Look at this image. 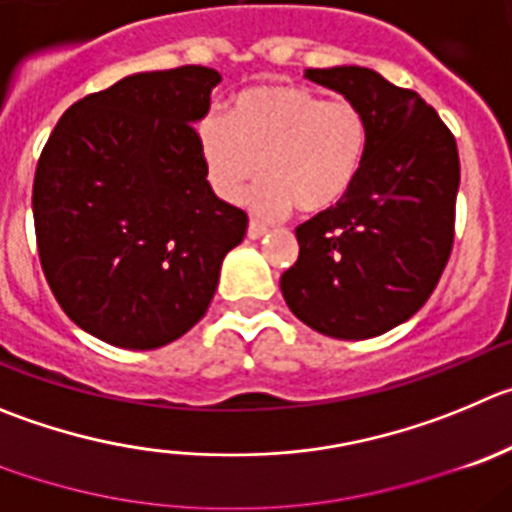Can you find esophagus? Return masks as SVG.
<instances>
[{
  "instance_id": "esophagus-1",
  "label": "esophagus",
  "mask_w": 512,
  "mask_h": 512,
  "mask_svg": "<svg viewBox=\"0 0 512 512\" xmlns=\"http://www.w3.org/2000/svg\"><path fill=\"white\" fill-rule=\"evenodd\" d=\"M265 234H267L265 224H260V222H255V219H252L250 227H247V237H250V240H260V237H265Z\"/></svg>"
}]
</instances>
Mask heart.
I'll return each mask as SVG.
<instances>
[{"label":"heart","mask_w":512,"mask_h":512,"mask_svg":"<svg viewBox=\"0 0 512 512\" xmlns=\"http://www.w3.org/2000/svg\"><path fill=\"white\" fill-rule=\"evenodd\" d=\"M197 136L217 197L240 202L262 169L247 204L260 219H278L295 204L315 214L346 197L364 166L369 126L351 100L267 85L237 95L229 116L207 113Z\"/></svg>","instance_id":"obj_1"}]
</instances>
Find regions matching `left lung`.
Segmentation results:
<instances>
[{
    "instance_id": "1",
    "label": "left lung",
    "mask_w": 512,
    "mask_h": 512,
    "mask_svg": "<svg viewBox=\"0 0 512 512\" xmlns=\"http://www.w3.org/2000/svg\"><path fill=\"white\" fill-rule=\"evenodd\" d=\"M361 108L369 126L351 191L295 227L300 255L280 290L305 326L358 341L409 321L437 288L455 242L460 156L450 128L414 90L376 70H305Z\"/></svg>"
}]
</instances>
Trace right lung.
<instances>
[{
  "mask_svg": "<svg viewBox=\"0 0 512 512\" xmlns=\"http://www.w3.org/2000/svg\"><path fill=\"white\" fill-rule=\"evenodd\" d=\"M222 75L136 73L62 113L32 186L42 272L90 336L148 351L202 321L247 214L222 202L194 123Z\"/></svg>",
  "mask_w": 512,
  "mask_h": 512,
  "instance_id": "obj_1",
  "label": "right lung"
}]
</instances>
